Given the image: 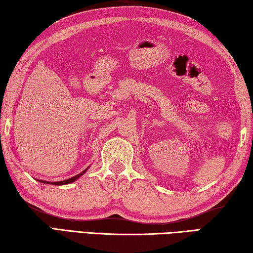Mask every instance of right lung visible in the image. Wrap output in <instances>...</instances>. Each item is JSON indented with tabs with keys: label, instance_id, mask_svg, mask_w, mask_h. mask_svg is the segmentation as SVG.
<instances>
[{
	"label": "right lung",
	"instance_id": "1",
	"mask_svg": "<svg viewBox=\"0 0 253 253\" xmlns=\"http://www.w3.org/2000/svg\"><path fill=\"white\" fill-rule=\"evenodd\" d=\"M86 170H87V169H85L84 171H82L81 173L77 174L75 176H73V178H70V179H68V180H64V181H57V182H51V183H52V184H54V185H63V184H69V183H71V182H74V181L77 180V179H79L80 176H81L82 174L85 173ZM41 182H42V183H50V182H47V181H42V180H41Z\"/></svg>",
	"mask_w": 253,
	"mask_h": 253
}]
</instances>
